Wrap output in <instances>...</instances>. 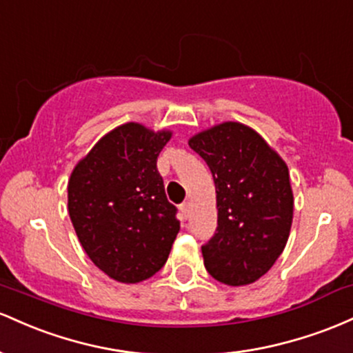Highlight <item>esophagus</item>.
<instances>
[{"label":"esophagus","mask_w":353,"mask_h":353,"mask_svg":"<svg viewBox=\"0 0 353 353\" xmlns=\"http://www.w3.org/2000/svg\"><path fill=\"white\" fill-rule=\"evenodd\" d=\"M180 212H181V215H183V219H188V215H190V203H188V201H185V203L180 205Z\"/></svg>","instance_id":"1"}]
</instances>
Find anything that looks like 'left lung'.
<instances>
[{"label":"left lung","mask_w":353,"mask_h":353,"mask_svg":"<svg viewBox=\"0 0 353 353\" xmlns=\"http://www.w3.org/2000/svg\"><path fill=\"white\" fill-rule=\"evenodd\" d=\"M207 161L216 190L219 227L201 247L210 275L232 287L263 276L287 245L294 192L283 158L250 126L223 121L188 140Z\"/></svg>","instance_id":"8db88e82"}]
</instances>
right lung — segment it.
Masks as SVG:
<instances>
[{
    "mask_svg": "<svg viewBox=\"0 0 353 353\" xmlns=\"http://www.w3.org/2000/svg\"><path fill=\"white\" fill-rule=\"evenodd\" d=\"M173 132L123 123L74 165L68 213L90 260L110 279L138 283L163 267L180 221L157 158Z\"/></svg>",
    "mask_w": 353,
    "mask_h": 353,
    "instance_id": "1",
    "label": "right lung"
}]
</instances>
